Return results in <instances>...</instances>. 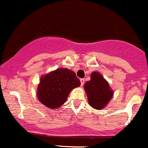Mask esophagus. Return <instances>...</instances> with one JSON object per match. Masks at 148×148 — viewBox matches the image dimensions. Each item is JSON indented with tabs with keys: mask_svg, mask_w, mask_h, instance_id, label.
Here are the masks:
<instances>
[{
	"mask_svg": "<svg viewBox=\"0 0 148 148\" xmlns=\"http://www.w3.org/2000/svg\"><path fill=\"white\" fill-rule=\"evenodd\" d=\"M80 81H81V86H83V85L84 84V82H85L84 78H81V79L80 80Z\"/></svg>",
	"mask_w": 148,
	"mask_h": 148,
	"instance_id": "1",
	"label": "esophagus"
}]
</instances>
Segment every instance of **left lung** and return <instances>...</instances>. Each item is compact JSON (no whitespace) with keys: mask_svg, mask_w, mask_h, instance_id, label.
Masks as SVG:
<instances>
[{"mask_svg":"<svg viewBox=\"0 0 148 148\" xmlns=\"http://www.w3.org/2000/svg\"><path fill=\"white\" fill-rule=\"evenodd\" d=\"M84 89L89 105L95 109L103 108L114 94L108 81L98 72L92 73L90 81L85 83Z\"/></svg>","mask_w":148,"mask_h":148,"instance_id":"1","label":"left lung"}]
</instances>
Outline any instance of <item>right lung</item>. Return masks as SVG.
I'll return each instance as SVG.
<instances>
[{
  "label": "right lung",
  "instance_id": "obj_1",
  "mask_svg": "<svg viewBox=\"0 0 148 148\" xmlns=\"http://www.w3.org/2000/svg\"><path fill=\"white\" fill-rule=\"evenodd\" d=\"M81 85L75 73L67 68H58L40 78L38 100L49 108H57L66 101L69 93Z\"/></svg>",
  "mask_w": 148,
  "mask_h": 148
}]
</instances>
